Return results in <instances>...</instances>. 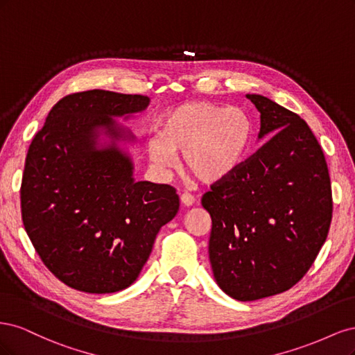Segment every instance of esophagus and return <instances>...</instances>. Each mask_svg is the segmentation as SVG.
<instances>
[{"label": "esophagus", "mask_w": 355, "mask_h": 355, "mask_svg": "<svg viewBox=\"0 0 355 355\" xmlns=\"http://www.w3.org/2000/svg\"><path fill=\"white\" fill-rule=\"evenodd\" d=\"M194 197H192L191 194H188V192H184V194H180V202L184 204V206H187V207H189V206H192V204H194Z\"/></svg>", "instance_id": "1"}]
</instances>
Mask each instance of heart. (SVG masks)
I'll use <instances>...</instances> for the list:
<instances>
[{"label": "heart", "mask_w": 355, "mask_h": 355, "mask_svg": "<svg viewBox=\"0 0 355 355\" xmlns=\"http://www.w3.org/2000/svg\"><path fill=\"white\" fill-rule=\"evenodd\" d=\"M252 141L253 121L244 110L201 101L167 112L159 133L149 139L148 151L164 170L184 154L187 171L204 184H216L243 164Z\"/></svg>", "instance_id": "1"}]
</instances>
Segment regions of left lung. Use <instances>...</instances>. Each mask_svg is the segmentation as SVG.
<instances>
[{
    "label": "left lung",
    "mask_w": 355,
    "mask_h": 355,
    "mask_svg": "<svg viewBox=\"0 0 355 355\" xmlns=\"http://www.w3.org/2000/svg\"><path fill=\"white\" fill-rule=\"evenodd\" d=\"M259 137L272 135L201 198L210 213L209 257L219 287L237 300L283 293L324 244L333 211L326 158L297 114L261 94Z\"/></svg>",
    "instance_id": "1"
}]
</instances>
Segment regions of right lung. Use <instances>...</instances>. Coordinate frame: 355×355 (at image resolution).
I'll list each match as a JSON object with an SVG mask.
<instances>
[{
    "label": "right lung",
    "instance_id": "1",
    "mask_svg": "<svg viewBox=\"0 0 355 355\" xmlns=\"http://www.w3.org/2000/svg\"><path fill=\"white\" fill-rule=\"evenodd\" d=\"M148 96L106 90L60 99L28 149L20 207L28 237L49 271L85 293L130 286L159 228L176 216L179 197L164 184L136 182L133 164L96 130L125 137L112 116L144 111Z\"/></svg>",
    "mask_w": 355,
    "mask_h": 355
}]
</instances>
